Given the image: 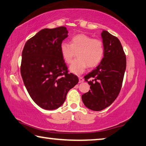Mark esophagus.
<instances>
[{
    "label": "esophagus",
    "mask_w": 146,
    "mask_h": 146,
    "mask_svg": "<svg viewBox=\"0 0 146 146\" xmlns=\"http://www.w3.org/2000/svg\"><path fill=\"white\" fill-rule=\"evenodd\" d=\"M78 80H79V83H81V82H84V78H83L82 77H80L79 78H78Z\"/></svg>",
    "instance_id": "1"
}]
</instances>
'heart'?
Segmentation results:
<instances>
[{
    "mask_svg": "<svg viewBox=\"0 0 146 146\" xmlns=\"http://www.w3.org/2000/svg\"><path fill=\"white\" fill-rule=\"evenodd\" d=\"M60 52L66 64H70L77 54L78 58L69 66V71L80 75L88 66L90 68L98 66L105 54V46L102 40L94 39L86 34H80L73 36L71 44L62 43Z\"/></svg>",
    "mask_w": 146,
    "mask_h": 146,
    "instance_id": "1",
    "label": "heart"
}]
</instances>
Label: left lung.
<instances>
[{
	"mask_svg": "<svg viewBox=\"0 0 146 146\" xmlns=\"http://www.w3.org/2000/svg\"><path fill=\"white\" fill-rule=\"evenodd\" d=\"M101 36L104 57L99 66L84 77L91 90L82 96L84 105L94 111L105 109L117 98L126 69V56L118 38L106 31Z\"/></svg>",
	"mask_w": 146,
	"mask_h": 146,
	"instance_id": "obj_1",
	"label": "left lung"
}]
</instances>
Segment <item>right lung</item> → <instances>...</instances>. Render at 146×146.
I'll return each instance as SVG.
<instances>
[{
	"instance_id": "right-lung-1",
	"label": "right lung",
	"mask_w": 146,
	"mask_h": 146,
	"mask_svg": "<svg viewBox=\"0 0 146 146\" xmlns=\"http://www.w3.org/2000/svg\"><path fill=\"white\" fill-rule=\"evenodd\" d=\"M68 31L65 27L44 29L29 39L22 52L21 74L34 102L45 110H54L64 103L69 90L78 82L69 73L60 45Z\"/></svg>"
}]
</instances>
